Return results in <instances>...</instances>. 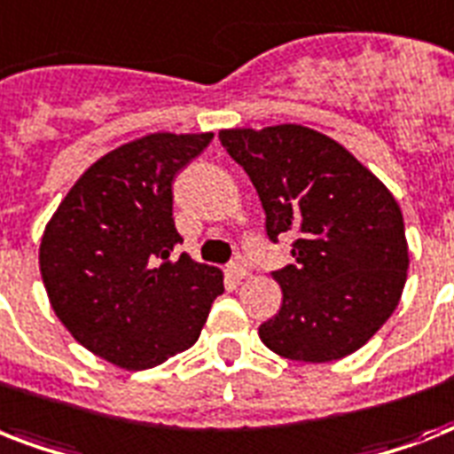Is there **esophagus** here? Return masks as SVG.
Returning a JSON list of instances; mask_svg holds the SVG:
<instances>
[{"mask_svg":"<svg viewBox=\"0 0 454 454\" xmlns=\"http://www.w3.org/2000/svg\"><path fill=\"white\" fill-rule=\"evenodd\" d=\"M228 276L231 278H235V280H242V278H247V266H245V263H240V262H233V263H228Z\"/></svg>","mask_w":454,"mask_h":454,"instance_id":"1","label":"esophagus"}]
</instances>
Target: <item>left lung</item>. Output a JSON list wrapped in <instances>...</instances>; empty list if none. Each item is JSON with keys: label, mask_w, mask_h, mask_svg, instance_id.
Instances as JSON below:
<instances>
[{"label": "left lung", "mask_w": 454, "mask_h": 454, "mask_svg": "<svg viewBox=\"0 0 454 454\" xmlns=\"http://www.w3.org/2000/svg\"><path fill=\"white\" fill-rule=\"evenodd\" d=\"M219 138L254 184L269 240L294 238V262L273 270L283 306L259 327L262 341L301 363L358 351L394 313L408 278L394 195L344 145L301 124Z\"/></svg>", "instance_id": "left-lung-1"}]
</instances>
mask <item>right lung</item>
<instances>
[{
    "label": "right lung",
    "instance_id": "add662e5",
    "mask_svg": "<svg viewBox=\"0 0 454 454\" xmlns=\"http://www.w3.org/2000/svg\"><path fill=\"white\" fill-rule=\"evenodd\" d=\"M214 134H151L94 162L42 238L39 270L67 332L96 356L145 370L191 348L221 270L174 249L171 184Z\"/></svg>",
    "mask_w": 454,
    "mask_h": 454
}]
</instances>
